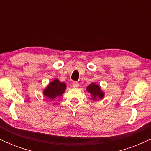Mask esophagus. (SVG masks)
Listing matches in <instances>:
<instances>
[{"label": "esophagus", "mask_w": 151, "mask_h": 151, "mask_svg": "<svg viewBox=\"0 0 151 151\" xmlns=\"http://www.w3.org/2000/svg\"><path fill=\"white\" fill-rule=\"evenodd\" d=\"M72 86H73V87L74 88H77L78 86H79V83H78L77 81H73V83H72Z\"/></svg>", "instance_id": "esophagus-1"}]
</instances>
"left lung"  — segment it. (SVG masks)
I'll return each mask as SVG.
<instances>
[{"instance_id":"obj_1","label":"left lung","mask_w":151,"mask_h":151,"mask_svg":"<svg viewBox=\"0 0 151 151\" xmlns=\"http://www.w3.org/2000/svg\"><path fill=\"white\" fill-rule=\"evenodd\" d=\"M86 91L89 92L91 96V99L93 101H98L101 99L104 96V92L102 91L101 86L95 83H91L86 87Z\"/></svg>"}]
</instances>
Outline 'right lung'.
<instances>
[{
  "mask_svg": "<svg viewBox=\"0 0 151 151\" xmlns=\"http://www.w3.org/2000/svg\"><path fill=\"white\" fill-rule=\"evenodd\" d=\"M66 84L61 82L58 79H55L50 82L47 86L43 90V95L48 99L53 100L54 99L60 97L63 94L66 89Z\"/></svg>",
  "mask_w": 151,
  "mask_h": 151,
  "instance_id": "right-lung-1",
  "label": "right lung"
}]
</instances>
